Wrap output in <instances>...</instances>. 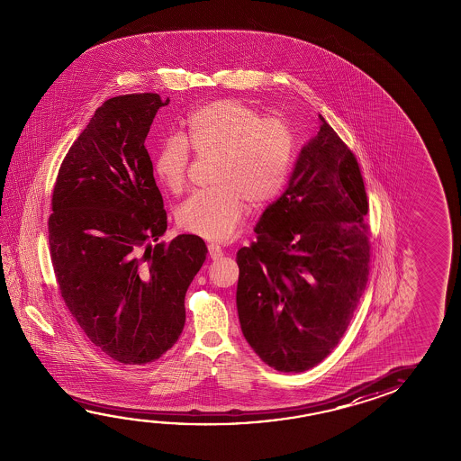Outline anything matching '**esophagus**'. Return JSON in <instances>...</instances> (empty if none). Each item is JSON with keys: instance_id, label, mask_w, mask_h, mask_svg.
Returning <instances> with one entry per match:
<instances>
[{"instance_id": "34e87169", "label": "esophagus", "mask_w": 461, "mask_h": 461, "mask_svg": "<svg viewBox=\"0 0 461 461\" xmlns=\"http://www.w3.org/2000/svg\"><path fill=\"white\" fill-rule=\"evenodd\" d=\"M209 256H211L212 260H217V258L223 256V249L217 244H209Z\"/></svg>"}]
</instances>
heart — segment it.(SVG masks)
<instances>
[{
  "mask_svg": "<svg viewBox=\"0 0 461 461\" xmlns=\"http://www.w3.org/2000/svg\"><path fill=\"white\" fill-rule=\"evenodd\" d=\"M186 138L199 156H217V186L189 197L178 209V225L209 241H227L248 203L262 207L283 188L294 156V133L286 122L262 119L241 101L219 99L189 113ZM188 166L186 140L167 136L154 156L158 182L172 193L182 191Z\"/></svg>",
  "mask_w": 461,
  "mask_h": 461,
  "instance_id": "obj_1",
  "label": "heart"
}]
</instances>
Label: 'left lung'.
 Segmentation results:
<instances>
[{
	"label": "left lung",
	"mask_w": 461,
	"mask_h": 461,
	"mask_svg": "<svg viewBox=\"0 0 461 461\" xmlns=\"http://www.w3.org/2000/svg\"><path fill=\"white\" fill-rule=\"evenodd\" d=\"M286 191L236 254L241 331L268 366L301 373L325 360L348 330L370 273L368 201L352 151L318 113Z\"/></svg>",
	"instance_id": "obj_1"
}]
</instances>
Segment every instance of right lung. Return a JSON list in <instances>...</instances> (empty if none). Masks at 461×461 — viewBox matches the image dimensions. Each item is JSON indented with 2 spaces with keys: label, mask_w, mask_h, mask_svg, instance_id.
I'll use <instances>...</instances> for the list:
<instances>
[{
  "label": "right lung",
  "mask_w": 461,
  "mask_h": 461,
  "mask_svg": "<svg viewBox=\"0 0 461 461\" xmlns=\"http://www.w3.org/2000/svg\"><path fill=\"white\" fill-rule=\"evenodd\" d=\"M168 103L156 93L107 99L54 185L48 230L62 299L88 339L123 365L154 362L178 340L185 295L207 256L196 234L158 242L167 213L144 140Z\"/></svg>",
  "instance_id": "right-lung-1"
}]
</instances>
